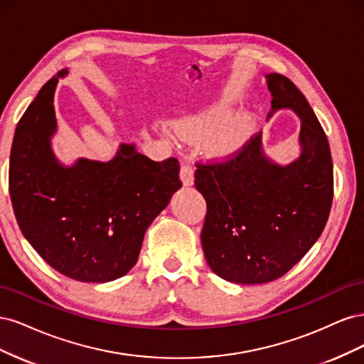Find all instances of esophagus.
Segmentation results:
<instances>
[{"label":"esophagus","mask_w":364,"mask_h":364,"mask_svg":"<svg viewBox=\"0 0 364 364\" xmlns=\"http://www.w3.org/2000/svg\"><path fill=\"white\" fill-rule=\"evenodd\" d=\"M181 181L185 186H191L194 183V170L190 164H181Z\"/></svg>","instance_id":"esophagus-1"}]
</instances>
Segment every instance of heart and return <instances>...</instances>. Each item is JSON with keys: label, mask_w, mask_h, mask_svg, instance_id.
Returning <instances> with one entry per match:
<instances>
[{"label": "heart", "mask_w": 364, "mask_h": 364, "mask_svg": "<svg viewBox=\"0 0 364 364\" xmlns=\"http://www.w3.org/2000/svg\"><path fill=\"white\" fill-rule=\"evenodd\" d=\"M230 109L215 103L197 115L179 119L176 134L186 139H205L206 147L217 156H229L243 144L249 129V118L241 115L229 118Z\"/></svg>", "instance_id": "b5f03b06"}]
</instances>
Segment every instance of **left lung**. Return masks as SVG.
Masks as SVG:
<instances>
[{
    "mask_svg": "<svg viewBox=\"0 0 364 364\" xmlns=\"http://www.w3.org/2000/svg\"><path fill=\"white\" fill-rule=\"evenodd\" d=\"M270 118L291 109L301 118V153L272 161L262 134L222 164H197L196 188L206 200L202 247L208 266L229 282L264 284L287 273L321 237L334 194L331 150L325 132L294 83L266 75Z\"/></svg>",
    "mask_w": 364,
    "mask_h": 364,
    "instance_id": "obj_1",
    "label": "left lung"
}]
</instances>
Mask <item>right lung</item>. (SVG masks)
Wrapping results in <instances>:
<instances>
[{"instance_id": "obj_1", "label": "right lung", "mask_w": 364, "mask_h": 364, "mask_svg": "<svg viewBox=\"0 0 364 364\" xmlns=\"http://www.w3.org/2000/svg\"><path fill=\"white\" fill-rule=\"evenodd\" d=\"M62 70L21 117L10 151L9 191L21 232L53 269L82 282H109L135 266L147 228L178 191L179 161L155 162L119 144L107 162L54 155V91Z\"/></svg>"}]
</instances>
